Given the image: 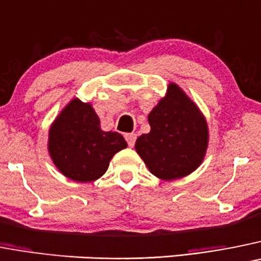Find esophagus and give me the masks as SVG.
Returning <instances> with one entry per match:
<instances>
[{
    "mask_svg": "<svg viewBox=\"0 0 261 261\" xmlns=\"http://www.w3.org/2000/svg\"><path fill=\"white\" fill-rule=\"evenodd\" d=\"M124 137H125V140H126V142H128L129 146L132 147L133 145H135V142H136V135H133V133H126V135L124 136Z\"/></svg>",
    "mask_w": 261,
    "mask_h": 261,
    "instance_id": "34e87169",
    "label": "esophagus"
}]
</instances>
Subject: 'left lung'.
Here are the masks:
<instances>
[{
    "instance_id": "1",
    "label": "left lung",
    "mask_w": 261,
    "mask_h": 261,
    "mask_svg": "<svg viewBox=\"0 0 261 261\" xmlns=\"http://www.w3.org/2000/svg\"><path fill=\"white\" fill-rule=\"evenodd\" d=\"M150 132L136 141L138 152L149 171L171 181L195 171L208 146L204 116L178 85L168 92L149 114Z\"/></svg>"
}]
</instances>
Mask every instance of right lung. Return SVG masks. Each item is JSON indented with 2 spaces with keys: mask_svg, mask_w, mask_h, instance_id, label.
Returning <instances> with one entry per match:
<instances>
[{
  "mask_svg": "<svg viewBox=\"0 0 261 261\" xmlns=\"http://www.w3.org/2000/svg\"><path fill=\"white\" fill-rule=\"evenodd\" d=\"M126 142L118 132H103L90 103L72 99L54 120L47 149L57 168L77 182H90L107 171Z\"/></svg>",
  "mask_w": 261,
  "mask_h": 261,
  "instance_id": "obj_1",
  "label": "right lung"
}]
</instances>
